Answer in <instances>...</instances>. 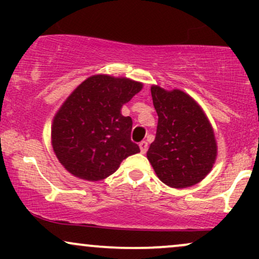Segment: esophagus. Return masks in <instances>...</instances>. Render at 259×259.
Segmentation results:
<instances>
[{"label":"esophagus","instance_id":"esophagus-1","mask_svg":"<svg viewBox=\"0 0 259 259\" xmlns=\"http://www.w3.org/2000/svg\"><path fill=\"white\" fill-rule=\"evenodd\" d=\"M140 151H141V153L142 154H145L147 152V147H148V145H147V142L146 141H141L140 142Z\"/></svg>","mask_w":259,"mask_h":259}]
</instances>
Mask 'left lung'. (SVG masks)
Here are the masks:
<instances>
[{
    "mask_svg": "<svg viewBox=\"0 0 259 259\" xmlns=\"http://www.w3.org/2000/svg\"><path fill=\"white\" fill-rule=\"evenodd\" d=\"M158 115L154 141L147 159L165 185L185 189L198 184L212 170L218 146L206 113L186 92L151 86Z\"/></svg>",
    "mask_w": 259,
    "mask_h": 259,
    "instance_id": "obj_1",
    "label": "left lung"
}]
</instances>
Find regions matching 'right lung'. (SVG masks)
I'll list each match as a JSON object with an SVG mask.
<instances>
[{
	"label": "right lung",
	"mask_w": 259,
	"mask_h": 259,
	"mask_svg": "<svg viewBox=\"0 0 259 259\" xmlns=\"http://www.w3.org/2000/svg\"><path fill=\"white\" fill-rule=\"evenodd\" d=\"M142 82L97 74L80 84L55 114L51 144L59 163L74 177L106 179L123 159L139 153L130 140L133 120L121 107L142 90Z\"/></svg>",
	"instance_id": "right-lung-1"
}]
</instances>
